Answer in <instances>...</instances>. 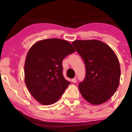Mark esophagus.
I'll use <instances>...</instances> for the list:
<instances>
[{
  "label": "esophagus",
  "mask_w": 132,
  "mask_h": 132,
  "mask_svg": "<svg viewBox=\"0 0 132 132\" xmlns=\"http://www.w3.org/2000/svg\"><path fill=\"white\" fill-rule=\"evenodd\" d=\"M72 82H73V83H76L77 82V79L76 78V77H75V78H73V79H72Z\"/></svg>",
  "instance_id": "1"
}]
</instances>
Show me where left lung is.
I'll return each mask as SVG.
<instances>
[{"instance_id":"left-lung-1","label":"left lung","mask_w":132,"mask_h":132,"mask_svg":"<svg viewBox=\"0 0 132 132\" xmlns=\"http://www.w3.org/2000/svg\"><path fill=\"white\" fill-rule=\"evenodd\" d=\"M72 44L85 65V77L79 84L82 97L94 105L106 102L120 84L121 70L117 55L109 46L96 39L76 40Z\"/></svg>"}]
</instances>
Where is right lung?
<instances>
[{
	"label": "right lung",
	"instance_id": "right-lung-1",
	"mask_svg": "<svg viewBox=\"0 0 132 132\" xmlns=\"http://www.w3.org/2000/svg\"><path fill=\"white\" fill-rule=\"evenodd\" d=\"M75 51L68 41L57 38L38 41L29 50L24 64L25 84L41 104L56 102L70 84L63 76L62 62Z\"/></svg>",
	"mask_w": 132,
	"mask_h": 132
}]
</instances>
